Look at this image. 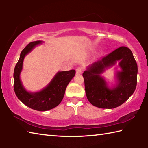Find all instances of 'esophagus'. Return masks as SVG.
Returning <instances> with one entry per match:
<instances>
[{
  "label": "esophagus",
  "mask_w": 148,
  "mask_h": 148,
  "mask_svg": "<svg viewBox=\"0 0 148 148\" xmlns=\"http://www.w3.org/2000/svg\"><path fill=\"white\" fill-rule=\"evenodd\" d=\"M76 71L77 73H81V72H82V69H81V67H77L76 68Z\"/></svg>",
  "instance_id": "34e87169"
}]
</instances>
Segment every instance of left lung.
Returning a JSON list of instances; mask_svg holds the SVG:
<instances>
[{"mask_svg":"<svg viewBox=\"0 0 148 148\" xmlns=\"http://www.w3.org/2000/svg\"><path fill=\"white\" fill-rule=\"evenodd\" d=\"M117 61H120L122 71L116 75V85L110 89L100 74ZM137 71V62L131 50L125 46L119 47L102 60L89 65L83 72L88 100L93 106L102 109H113L121 106L136 88Z\"/></svg>","mask_w":148,"mask_h":148,"instance_id":"8db88e82","label":"left lung"}]
</instances>
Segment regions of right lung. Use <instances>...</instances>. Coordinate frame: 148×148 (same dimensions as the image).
<instances>
[{
    "label": "right lung",
    "mask_w": 148,
    "mask_h": 148,
    "mask_svg": "<svg viewBox=\"0 0 148 148\" xmlns=\"http://www.w3.org/2000/svg\"><path fill=\"white\" fill-rule=\"evenodd\" d=\"M42 42V40L32 42L22 50L14 71V90L18 98L25 105L36 111H45L55 108L62 102L66 88L75 76L76 71L58 72L48 85L41 91L36 93L27 92L23 86L20 77L23 60L25 55L32 51L36 45Z\"/></svg>",
    "instance_id": "obj_1"
}]
</instances>
